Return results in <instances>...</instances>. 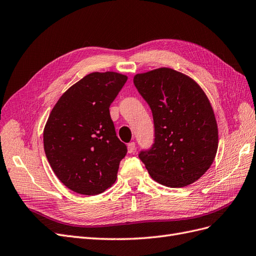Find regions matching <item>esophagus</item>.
I'll list each match as a JSON object with an SVG mask.
<instances>
[{
    "label": "esophagus",
    "instance_id": "esophagus-1",
    "mask_svg": "<svg viewBox=\"0 0 256 256\" xmlns=\"http://www.w3.org/2000/svg\"><path fill=\"white\" fill-rule=\"evenodd\" d=\"M134 150H136V143L134 142H130L128 144V152L129 154H132L134 152Z\"/></svg>",
    "mask_w": 256,
    "mask_h": 256
}]
</instances>
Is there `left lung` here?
Masks as SVG:
<instances>
[{"label":"left lung","mask_w":256,"mask_h":256,"mask_svg":"<svg viewBox=\"0 0 256 256\" xmlns=\"http://www.w3.org/2000/svg\"><path fill=\"white\" fill-rule=\"evenodd\" d=\"M154 120V143L138 158L154 180L180 188L210 168L218 150V127L203 90L186 74L159 68L134 78Z\"/></svg>","instance_id":"1"}]
</instances>
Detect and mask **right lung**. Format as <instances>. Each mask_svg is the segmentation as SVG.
Returning a JSON list of instances; mask_svg holds the SVG:
<instances>
[{"label": "right lung", "instance_id": "1", "mask_svg": "<svg viewBox=\"0 0 256 256\" xmlns=\"http://www.w3.org/2000/svg\"><path fill=\"white\" fill-rule=\"evenodd\" d=\"M127 81L116 72H92L65 92L51 111L44 148L58 180L84 196L116 180L127 146L116 136L110 106Z\"/></svg>", "mask_w": 256, "mask_h": 256}]
</instances>
